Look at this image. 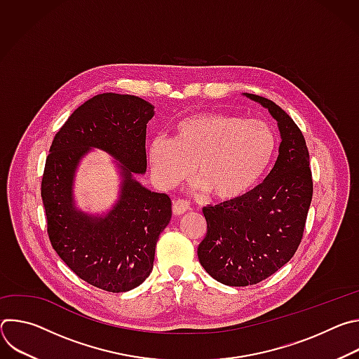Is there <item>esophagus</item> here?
Returning a JSON list of instances; mask_svg holds the SVG:
<instances>
[{
	"mask_svg": "<svg viewBox=\"0 0 359 359\" xmlns=\"http://www.w3.org/2000/svg\"><path fill=\"white\" fill-rule=\"evenodd\" d=\"M190 209V204L186 200L177 198L173 201V206H172V212L175 216H182L184 215L187 210Z\"/></svg>",
	"mask_w": 359,
	"mask_h": 359,
	"instance_id": "obj_1",
	"label": "esophagus"
}]
</instances>
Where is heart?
I'll use <instances>...</instances> for the list:
<instances>
[{"label": "heart", "mask_w": 359, "mask_h": 359, "mask_svg": "<svg viewBox=\"0 0 359 359\" xmlns=\"http://www.w3.org/2000/svg\"><path fill=\"white\" fill-rule=\"evenodd\" d=\"M276 149L273 129L260 119L197 114L175 126L173 140L156 136L149 159L158 182L172 189L194 170L200 187L219 200L250 191L267 170Z\"/></svg>", "instance_id": "obj_1"}]
</instances>
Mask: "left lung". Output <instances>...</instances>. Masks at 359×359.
Instances as JSON below:
<instances>
[{
  "label": "left lung",
  "mask_w": 359,
  "mask_h": 359,
  "mask_svg": "<svg viewBox=\"0 0 359 359\" xmlns=\"http://www.w3.org/2000/svg\"><path fill=\"white\" fill-rule=\"evenodd\" d=\"M270 111L281 133L280 155L266 180L247 194L203 209L208 234L198 262L231 287L257 284L295 254L313 198L310 155L302 132L273 100L245 93Z\"/></svg>",
  "instance_id": "8db88e82"
}]
</instances>
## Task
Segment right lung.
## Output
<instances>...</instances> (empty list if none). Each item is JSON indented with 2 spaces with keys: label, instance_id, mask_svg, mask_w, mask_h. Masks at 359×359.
<instances>
[{
  "label": "right lung",
  "instance_id": "obj_1",
  "mask_svg": "<svg viewBox=\"0 0 359 359\" xmlns=\"http://www.w3.org/2000/svg\"><path fill=\"white\" fill-rule=\"evenodd\" d=\"M151 116L153 107L142 97L96 95L62 125L45 162L41 197L49 241L79 278L108 292L133 290L149 277L159 234L172 217L170 197L132 177L146 170V123ZM89 147L104 148L123 163L121 198L104 219L73 209V173Z\"/></svg>",
  "mask_w": 359,
  "mask_h": 359
}]
</instances>
